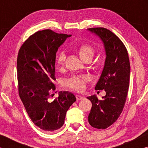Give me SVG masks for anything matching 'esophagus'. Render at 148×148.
Masks as SVG:
<instances>
[{
	"mask_svg": "<svg viewBox=\"0 0 148 148\" xmlns=\"http://www.w3.org/2000/svg\"><path fill=\"white\" fill-rule=\"evenodd\" d=\"M76 97L77 101H80V100H82L84 99V97L82 96H80V95H76Z\"/></svg>",
	"mask_w": 148,
	"mask_h": 148,
	"instance_id": "obj_1",
	"label": "esophagus"
}]
</instances>
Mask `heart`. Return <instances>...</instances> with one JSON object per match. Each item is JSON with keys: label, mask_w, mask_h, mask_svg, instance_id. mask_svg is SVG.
<instances>
[{"label": "heart", "mask_w": 148, "mask_h": 148, "mask_svg": "<svg viewBox=\"0 0 148 148\" xmlns=\"http://www.w3.org/2000/svg\"><path fill=\"white\" fill-rule=\"evenodd\" d=\"M79 56L84 61H91L95 55V49L91 45L88 44H84L79 46L77 49ZM66 55L64 52H60L57 56V62L60 67L64 66ZM88 82V77L86 76H74L68 79L65 82L66 87L76 91H82L86 88V83Z\"/></svg>", "instance_id": "obj_1"}]
</instances>
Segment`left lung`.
I'll return each instance as SVG.
<instances>
[{
  "label": "left lung",
  "instance_id": "obj_1",
  "mask_svg": "<svg viewBox=\"0 0 148 148\" xmlns=\"http://www.w3.org/2000/svg\"><path fill=\"white\" fill-rule=\"evenodd\" d=\"M101 39L106 60L95 89L103 90L106 95L99 100L96 95L87 97L92 103L88 121L92 127L105 129L117 121L123 109L128 93L130 62L128 52L122 41L103 27L87 29Z\"/></svg>",
  "mask_w": 148,
  "mask_h": 148
}]
</instances>
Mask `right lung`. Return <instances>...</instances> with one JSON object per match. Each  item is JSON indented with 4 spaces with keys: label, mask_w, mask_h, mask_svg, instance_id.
<instances>
[{
    "label": "right lung",
    "mask_w": 148,
    "mask_h": 148,
    "mask_svg": "<svg viewBox=\"0 0 148 148\" xmlns=\"http://www.w3.org/2000/svg\"><path fill=\"white\" fill-rule=\"evenodd\" d=\"M70 36L50 29L38 31L24 42L17 56L20 99L34 124L46 131L61 128L67 110L76 101L69 91H60L57 98L49 101L53 95L50 93L56 89V53Z\"/></svg>",
    "instance_id": "right-lung-1"
}]
</instances>
